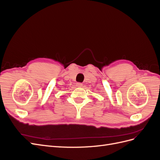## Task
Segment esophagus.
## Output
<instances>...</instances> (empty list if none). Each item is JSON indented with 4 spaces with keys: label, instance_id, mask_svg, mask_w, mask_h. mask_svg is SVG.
<instances>
[{
    "label": "esophagus",
    "instance_id": "34e87169",
    "mask_svg": "<svg viewBox=\"0 0 160 160\" xmlns=\"http://www.w3.org/2000/svg\"><path fill=\"white\" fill-rule=\"evenodd\" d=\"M82 85H83V84L81 83H76V86L77 87V88H81V87H82Z\"/></svg>",
    "mask_w": 160,
    "mask_h": 160
}]
</instances>
